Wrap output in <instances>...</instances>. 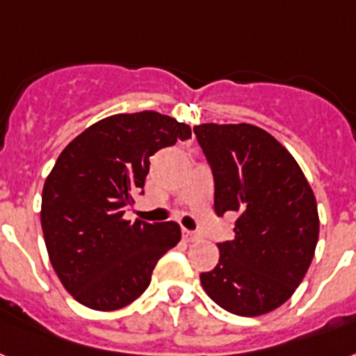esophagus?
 <instances>
[{"label":"esophagus","instance_id":"obj_1","mask_svg":"<svg viewBox=\"0 0 356 356\" xmlns=\"http://www.w3.org/2000/svg\"><path fill=\"white\" fill-rule=\"evenodd\" d=\"M184 238L187 240V242H195L196 238H198V234L195 233V231H189V229H184Z\"/></svg>","mask_w":356,"mask_h":356}]
</instances>
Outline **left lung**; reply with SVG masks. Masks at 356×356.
Listing matches in <instances>:
<instances>
[{
  "instance_id": "obj_1",
  "label": "left lung",
  "mask_w": 356,
  "mask_h": 356,
  "mask_svg": "<svg viewBox=\"0 0 356 356\" xmlns=\"http://www.w3.org/2000/svg\"><path fill=\"white\" fill-rule=\"evenodd\" d=\"M214 178V211L234 213L233 240L202 273L205 293L240 316L280 307L304 280L318 242V211L309 181L291 152L249 123L195 127Z\"/></svg>"
}]
</instances>
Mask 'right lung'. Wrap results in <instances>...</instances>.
Instances as JSON below:
<instances>
[{
    "label": "right lung",
    "mask_w": 356,
    "mask_h": 356,
    "mask_svg": "<svg viewBox=\"0 0 356 356\" xmlns=\"http://www.w3.org/2000/svg\"><path fill=\"white\" fill-rule=\"evenodd\" d=\"M189 138V125L143 111L99 120L61 151L43 185L41 229L56 275L79 304L96 311L129 305L180 242L176 222H131L123 214L143 195L149 158Z\"/></svg>",
    "instance_id": "1"
}]
</instances>
